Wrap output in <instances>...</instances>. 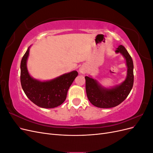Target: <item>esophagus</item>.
Wrapping results in <instances>:
<instances>
[{"instance_id":"obj_1","label":"esophagus","mask_w":153,"mask_h":153,"mask_svg":"<svg viewBox=\"0 0 153 153\" xmlns=\"http://www.w3.org/2000/svg\"><path fill=\"white\" fill-rule=\"evenodd\" d=\"M80 72L82 73H84V69H80Z\"/></svg>"}]
</instances>
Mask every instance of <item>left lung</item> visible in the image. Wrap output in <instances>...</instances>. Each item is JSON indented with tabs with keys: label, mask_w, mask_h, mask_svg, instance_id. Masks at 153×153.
I'll return each instance as SVG.
<instances>
[{
	"label": "left lung",
	"mask_w": 153,
	"mask_h": 153,
	"mask_svg": "<svg viewBox=\"0 0 153 153\" xmlns=\"http://www.w3.org/2000/svg\"><path fill=\"white\" fill-rule=\"evenodd\" d=\"M115 52L121 53L126 59L128 67L127 77L121 85L110 89H105L93 78L85 76L87 98L92 105L98 108H112L121 104L127 98L133 85V62L131 57L123 45L119 46Z\"/></svg>",
	"instance_id": "8db88e82"
}]
</instances>
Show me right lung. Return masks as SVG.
<instances>
[{
  "mask_svg": "<svg viewBox=\"0 0 153 153\" xmlns=\"http://www.w3.org/2000/svg\"><path fill=\"white\" fill-rule=\"evenodd\" d=\"M29 48L23 56L20 64V82L25 94L32 102L45 108H52L65 101L68 91L78 75L76 71L64 74L53 80L41 82L32 78L27 68Z\"/></svg>",
  "mask_w": 153,
  "mask_h": 153,
  "instance_id": "obj_1",
  "label": "right lung"
}]
</instances>
